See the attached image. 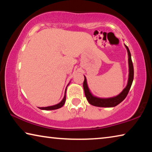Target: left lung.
<instances>
[{
    "label": "left lung",
    "mask_w": 152,
    "mask_h": 152,
    "mask_svg": "<svg viewBox=\"0 0 152 152\" xmlns=\"http://www.w3.org/2000/svg\"><path fill=\"white\" fill-rule=\"evenodd\" d=\"M125 47L127 48V52H128V56H129V80L127 86L121 92V93L117 95V96L109 98V99H100V98L95 97L92 96V94L90 92L89 89L88 88L86 83V79L84 76V80L83 82V87L84 94H85V96L86 99L88 100V102L91 104L93 105V106L96 107H113L117 106L119 104L120 102H121L123 100H124L127 95L128 94V92L129 91L131 86H132V82L133 80V76H134V70H133V65L132 60V57H131V53L127 45H125Z\"/></svg>",
    "instance_id": "obj_1"
}]
</instances>
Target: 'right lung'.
Wrapping results in <instances>:
<instances>
[{
  "mask_svg": "<svg viewBox=\"0 0 152 152\" xmlns=\"http://www.w3.org/2000/svg\"><path fill=\"white\" fill-rule=\"evenodd\" d=\"M66 101V92H65V95H64V97L62 101H61L60 103H58L56 105H53V106H51V107H40L39 109L42 110H55V109H60L61 107L63 106L65 103Z\"/></svg>",
  "mask_w": 152,
  "mask_h": 152,
  "instance_id": "right-lung-1",
  "label": "right lung"
}]
</instances>
